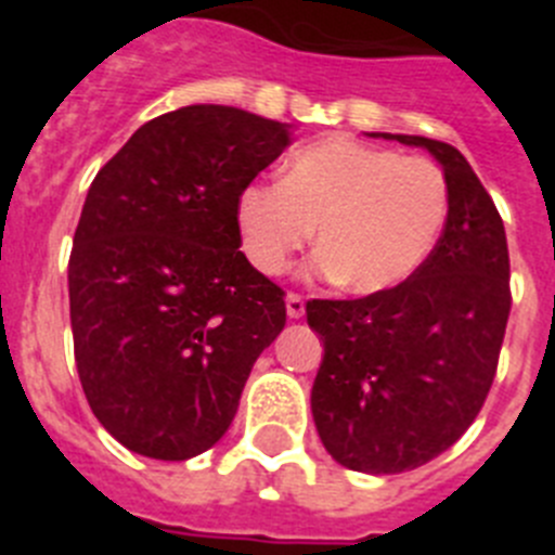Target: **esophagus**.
I'll list each match as a JSON object with an SVG mask.
<instances>
[{
	"label": "esophagus",
	"instance_id": "esophagus-1",
	"mask_svg": "<svg viewBox=\"0 0 555 555\" xmlns=\"http://www.w3.org/2000/svg\"><path fill=\"white\" fill-rule=\"evenodd\" d=\"M286 313L288 320H300L302 313H306V300H302V294H288L286 297Z\"/></svg>",
	"mask_w": 555,
	"mask_h": 555
}]
</instances>
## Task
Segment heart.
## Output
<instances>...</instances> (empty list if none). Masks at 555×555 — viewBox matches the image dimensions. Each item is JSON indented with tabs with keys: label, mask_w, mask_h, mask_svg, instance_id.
Segmentation results:
<instances>
[{
	"label": "heart",
	"mask_w": 555,
	"mask_h": 555,
	"mask_svg": "<svg viewBox=\"0 0 555 555\" xmlns=\"http://www.w3.org/2000/svg\"><path fill=\"white\" fill-rule=\"evenodd\" d=\"M448 205L434 160L331 135L294 152L281 183L247 185L235 222L258 272L281 274L317 228V272L352 294H377L423 267Z\"/></svg>",
	"instance_id": "obj_1"
}]
</instances>
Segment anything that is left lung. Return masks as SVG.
Listing matches in <instances>:
<instances>
[{"instance_id": "8db88e82", "label": "left lung", "mask_w": 555, "mask_h": 555, "mask_svg": "<svg viewBox=\"0 0 555 555\" xmlns=\"http://www.w3.org/2000/svg\"><path fill=\"white\" fill-rule=\"evenodd\" d=\"M425 146L448 180L442 235L409 281L358 300H311L325 356L311 389L313 423L347 469L395 475L455 444L483 409L506 336L512 288L503 219L455 146Z\"/></svg>"}]
</instances>
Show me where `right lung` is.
<instances>
[{"label":"right lung","instance_id":"add662e5","mask_svg":"<svg viewBox=\"0 0 555 555\" xmlns=\"http://www.w3.org/2000/svg\"><path fill=\"white\" fill-rule=\"evenodd\" d=\"M286 146L281 121L189 105L96 171L68 258L72 336L88 405L132 453L214 448L286 325L283 288L238 249L235 222L238 194Z\"/></svg>","mask_w":555,"mask_h":555}]
</instances>
